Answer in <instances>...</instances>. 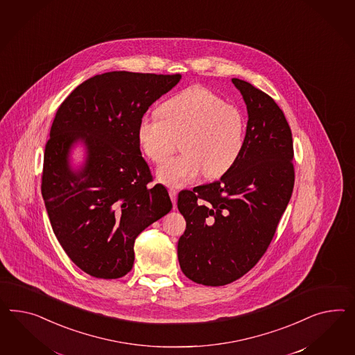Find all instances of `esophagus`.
<instances>
[{
	"instance_id": "obj_1",
	"label": "esophagus",
	"mask_w": 355,
	"mask_h": 355,
	"mask_svg": "<svg viewBox=\"0 0 355 355\" xmlns=\"http://www.w3.org/2000/svg\"><path fill=\"white\" fill-rule=\"evenodd\" d=\"M177 195H178V191H177V190H174V189H171V190H169V196H171V199H172V202L174 205H175V202H177Z\"/></svg>"
}]
</instances>
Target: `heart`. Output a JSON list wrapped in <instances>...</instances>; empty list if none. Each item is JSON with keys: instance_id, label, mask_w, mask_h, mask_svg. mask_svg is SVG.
Wrapping results in <instances>:
<instances>
[{"instance_id": "obj_1", "label": "heart", "mask_w": 355, "mask_h": 355, "mask_svg": "<svg viewBox=\"0 0 355 355\" xmlns=\"http://www.w3.org/2000/svg\"><path fill=\"white\" fill-rule=\"evenodd\" d=\"M247 119L238 105L226 103L202 87H187L159 107V117L144 115L135 128L138 147L160 163L181 139L182 155L159 165L160 182L180 187L202 173L218 178L239 160L245 146Z\"/></svg>"}]
</instances>
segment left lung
<instances>
[{
  "instance_id": "8db88e82",
  "label": "left lung",
  "mask_w": 355,
  "mask_h": 355,
  "mask_svg": "<svg viewBox=\"0 0 355 355\" xmlns=\"http://www.w3.org/2000/svg\"><path fill=\"white\" fill-rule=\"evenodd\" d=\"M248 111L245 146L220 181L178 193L186 230L178 261L192 282L218 287L247 274L268 250L295 184L293 141L275 101L232 78Z\"/></svg>"
}]
</instances>
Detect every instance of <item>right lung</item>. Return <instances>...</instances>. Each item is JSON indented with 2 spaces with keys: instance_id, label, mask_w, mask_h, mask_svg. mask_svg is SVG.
Here are the masks:
<instances>
[{
  "instance_id": "1",
  "label": "right lung",
  "mask_w": 355,
  "mask_h": 355,
  "mask_svg": "<svg viewBox=\"0 0 355 355\" xmlns=\"http://www.w3.org/2000/svg\"><path fill=\"white\" fill-rule=\"evenodd\" d=\"M181 75L114 71L89 78L59 105L45 146L41 192L59 244L89 275L117 279L135 263L141 231L172 209L169 193L153 181L135 138L148 107ZM80 141L87 157L69 164Z\"/></svg>"
}]
</instances>
